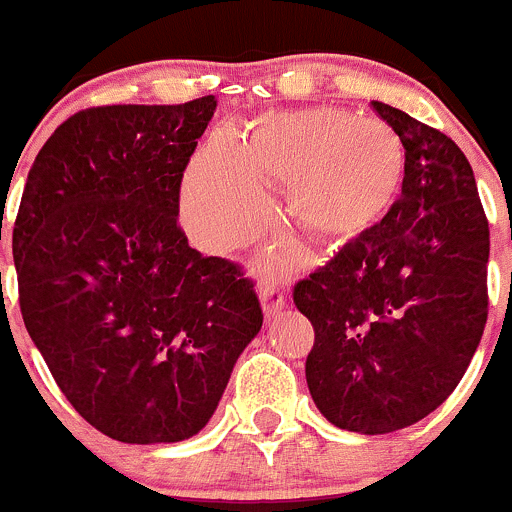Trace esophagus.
<instances>
[{
  "mask_svg": "<svg viewBox=\"0 0 512 512\" xmlns=\"http://www.w3.org/2000/svg\"><path fill=\"white\" fill-rule=\"evenodd\" d=\"M258 298H261V308H263V316L266 318L278 316L283 308V303H286V298H283V293L278 291L276 286H261Z\"/></svg>",
  "mask_w": 512,
  "mask_h": 512,
  "instance_id": "34e87169",
  "label": "esophagus"
}]
</instances>
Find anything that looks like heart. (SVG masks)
<instances>
[{"label": "heart", "mask_w": 512, "mask_h": 512, "mask_svg": "<svg viewBox=\"0 0 512 512\" xmlns=\"http://www.w3.org/2000/svg\"><path fill=\"white\" fill-rule=\"evenodd\" d=\"M403 179L406 146L386 121L331 106L268 111L244 139L211 134L181 181L179 211L199 249L229 254L271 221L263 186H286L288 214L301 229L348 241L393 209ZM268 263L293 266L296 251L273 246Z\"/></svg>", "instance_id": "heart-1"}]
</instances>
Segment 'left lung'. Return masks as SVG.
Returning <instances> with one entry per match:
<instances>
[{"instance_id": "1", "label": "left lung", "mask_w": 512, "mask_h": 512, "mask_svg": "<svg viewBox=\"0 0 512 512\" xmlns=\"http://www.w3.org/2000/svg\"><path fill=\"white\" fill-rule=\"evenodd\" d=\"M406 146L401 196L381 224L293 288L313 323L306 383L328 423L393 433L433 413L468 371L488 318L490 231L453 139L373 101Z\"/></svg>"}]
</instances>
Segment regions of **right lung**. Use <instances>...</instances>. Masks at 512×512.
<instances>
[{
	"instance_id": "obj_1",
	"label": "right lung",
	"mask_w": 512,
	"mask_h": 512,
	"mask_svg": "<svg viewBox=\"0 0 512 512\" xmlns=\"http://www.w3.org/2000/svg\"><path fill=\"white\" fill-rule=\"evenodd\" d=\"M214 96L64 121L29 169L12 246L34 346L79 416L121 443L209 423L261 331L254 283L176 226Z\"/></svg>"
}]
</instances>
